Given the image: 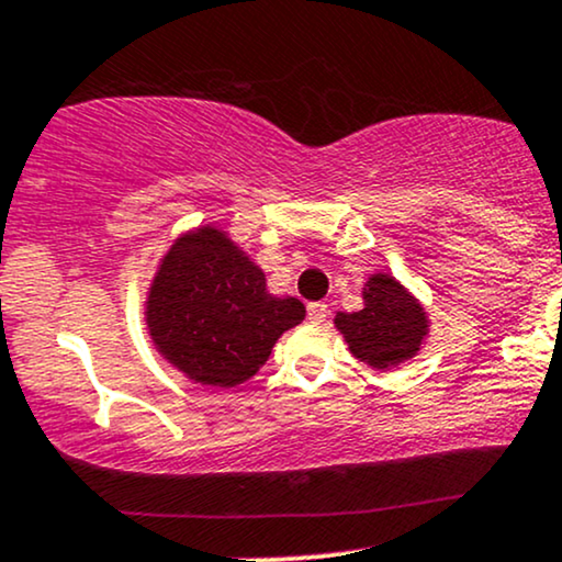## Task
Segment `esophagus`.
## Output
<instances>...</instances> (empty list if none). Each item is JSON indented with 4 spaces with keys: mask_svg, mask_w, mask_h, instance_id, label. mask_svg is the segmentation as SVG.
<instances>
[{
    "mask_svg": "<svg viewBox=\"0 0 562 562\" xmlns=\"http://www.w3.org/2000/svg\"><path fill=\"white\" fill-rule=\"evenodd\" d=\"M308 319L311 322H324V319H327V303H322V301L308 303Z\"/></svg>",
    "mask_w": 562,
    "mask_h": 562,
    "instance_id": "esophagus-1",
    "label": "esophagus"
}]
</instances>
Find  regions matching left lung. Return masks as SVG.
I'll list each match as a JSON object with an SVG mask.
<instances>
[{
    "label": "left lung",
    "mask_w": 562,
    "mask_h": 562,
    "mask_svg": "<svg viewBox=\"0 0 562 562\" xmlns=\"http://www.w3.org/2000/svg\"><path fill=\"white\" fill-rule=\"evenodd\" d=\"M335 327L348 350L371 369H392L411 361L429 333L427 311L387 272L371 274L363 285V308L337 311Z\"/></svg>",
    "instance_id": "8db88e82"
}]
</instances>
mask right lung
Wrapping results in <instances>:
<instances>
[{
    "mask_svg": "<svg viewBox=\"0 0 562 562\" xmlns=\"http://www.w3.org/2000/svg\"><path fill=\"white\" fill-rule=\"evenodd\" d=\"M303 316V303L269 293L261 269L214 225L172 243L146 299L154 346L188 380L209 387L251 380Z\"/></svg>",
    "mask_w": 562,
    "mask_h": 562,
    "instance_id": "right-lung-1",
    "label": "right lung"
}]
</instances>
